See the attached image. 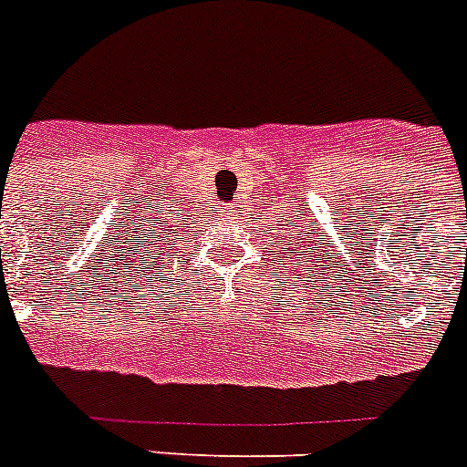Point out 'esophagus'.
Wrapping results in <instances>:
<instances>
[{
	"mask_svg": "<svg viewBox=\"0 0 467 467\" xmlns=\"http://www.w3.org/2000/svg\"><path fill=\"white\" fill-rule=\"evenodd\" d=\"M236 210H238V205H236V203H231V205H226L224 213L229 214V217H234V214H236Z\"/></svg>",
	"mask_w": 467,
	"mask_h": 467,
	"instance_id": "34e87169",
	"label": "esophagus"
}]
</instances>
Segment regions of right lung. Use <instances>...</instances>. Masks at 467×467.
Listing matches in <instances>:
<instances>
[{"label": "right lung", "mask_w": 467, "mask_h": 467, "mask_svg": "<svg viewBox=\"0 0 467 467\" xmlns=\"http://www.w3.org/2000/svg\"><path fill=\"white\" fill-rule=\"evenodd\" d=\"M177 217H180V213H175V217H163V213L147 217V224H142L138 238L133 236V243L140 247V253H144V245H147V250L151 247V253L147 254V257L140 254V257H144L142 262H151V259H154V250H159L161 254L159 262H163V257H171V254L163 253V250H166V243L163 241H171L168 245H177V238H172L177 234V226L172 224V222H177Z\"/></svg>", "instance_id": "right-lung-1"}]
</instances>
